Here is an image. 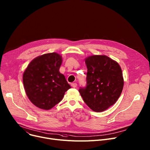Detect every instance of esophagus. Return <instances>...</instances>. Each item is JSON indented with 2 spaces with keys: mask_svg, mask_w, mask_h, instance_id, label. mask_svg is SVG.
Returning <instances> with one entry per match:
<instances>
[{
  "mask_svg": "<svg viewBox=\"0 0 150 150\" xmlns=\"http://www.w3.org/2000/svg\"><path fill=\"white\" fill-rule=\"evenodd\" d=\"M71 86H72V87H74V88H75V87H76L77 86V84H76V83H73L71 84Z\"/></svg>",
  "mask_w": 150,
  "mask_h": 150,
  "instance_id": "1",
  "label": "esophagus"
}]
</instances>
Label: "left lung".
Here are the masks:
<instances>
[{
  "label": "left lung",
  "instance_id": "8db88e82",
  "mask_svg": "<svg viewBox=\"0 0 150 150\" xmlns=\"http://www.w3.org/2000/svg\"><path fill=\"white\" fill-rule=\"evenodd\" d=\"M85 62L86 86L79 88V92L92 110L103 112L113 105L122 93L124 79L121 68L105 55L90 56Z\"/></svg>",
  "mask_w": 150,
  "mask_h": 150
}]
</instances>
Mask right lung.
Masks as SVG:
<instances>
[{"label":"right lung","instance_id":"1","mask_svg":"<svg viewBox=\"0 0 150 150\" xmlns=\"http://www.w3.org/2000/svg\"><path fill=\"white\" fill-rule=\"evenodd\" d=\"M62 57L57 53L38 56L29 64L23 75L25 92L37 107L49 110L60 102L71 88L64 75L59 72Z\"/></svg>","mask_w":150,"mask_h":150}]
</instances>
